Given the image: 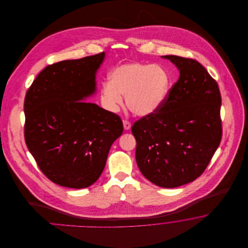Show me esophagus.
I'll use <instances>...</instances> for the list:
<instances>
[{
    "instance_id": "34e87169",
    "label": "esophagus",
    "mask_w": 248,
    "mask_h": 248,
    "mask_svg": "<svg viewBox=\"0 0 248 248\" xmlns=\"http://www.w3.org/2000/svg\"><path fill=\"white\" fill-rule=\"evenodd\" d=\"M124 128L125 130H129L131 128V123L127 120L124 121Z\"/></svg>"
}]
</instances>
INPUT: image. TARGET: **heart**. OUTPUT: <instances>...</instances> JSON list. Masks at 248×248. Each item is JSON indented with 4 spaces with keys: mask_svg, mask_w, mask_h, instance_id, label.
<instances>
[{
    "mask_svg": "<svg viewBox=\"0 0 248 248\" xmlns=\"http://www.w3.org/2000/svg\"><path fill=\"white\" fill-rule=\"evenodd\" d=\"M170 88L168 72L160 65L128 62L115 68L109 83L101 87V100L107 108L116 112L125 95L126 106L138 116L155 112L167 96Z\"/></svg>",
    "mask_w": 248,
    "mask_h": 248,
    "instance_id": "heart-1",
    "label": "heart"
}]
</instances>
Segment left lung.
Returning <instances> with one entry per match:
<instances>
[{
    "mask_svg": "<svg viewBox=\"0 0 248 248\" xmlns=\"http://www.w3.org/2000/svg\"><path fill=\"white\" fill-rule=\"evenodd\" d=\"M179 71L155 112L135 122L136 160L155 185L176 188L204 172L222 137L217 83L195 59L165 56Z\"/></svg>",
    "mask_w": 248,
    "mask_h": 248,
    "instance_id": "1",
    "label": "left lung"
}]
</instances>
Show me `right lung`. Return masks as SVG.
Masks as SVG:
<instances>
[{
	"label": "right lung",
	"instance_id": "1",
	"mask_svg": "<svg viewBox=\"0 0 248 248\" xmlns=\"http://www.w3.org/2000/svg\"><path fill=\"white\" fill-rule=\"evenodd\" d=\"M104 57L102 52L48 65L26 93V145L44 175L63 187L94 184L124 131L119 115L82 101L94 94Z\"/></svg>",
	"mask_w": 248,
	"mask_h": 248
}]
</instances>
